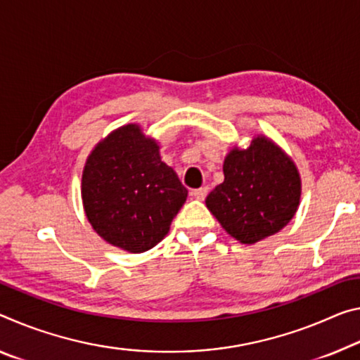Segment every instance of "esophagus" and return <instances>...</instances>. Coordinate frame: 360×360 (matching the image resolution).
<instances>
[{"mask_svg":"<svg viewBox=\"0 0 360 360\" xmlns=\"http://www.w3.org/2000/svg\"><path fill=\"white\" fill-rule=\"evenodd\" d=\"M207 193H208V187L205 186V187H200V189H195L192 192V195L197 198V200H203L205 197H207Z\"/></svg>","mask_w":360,"mask_h":360,"instance_id":"34e87169","label":"esophagus"}]
</instances>
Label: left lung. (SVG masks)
I'll return each instance as SVG.
<instances>
[{
  "mask_svg": "<svg viewBox=\"0 0 360 360\" xmlns=\"http://www.w3.org/2000/svg\"><path fill=\"white\" fill-rule=\"evenodd\" d=\"M224 182L207 197V207L226 232L242 243L274 236L296 213L300 174L285 153L266 138L248 149H233L224 160Z\"/></svg>",
  "mask_w": 360,
  "mask_h": 360,
  "instance_id": "obj_1",
  "label": "left lung"
}]
</instances>
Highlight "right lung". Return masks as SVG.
I'll use <instances>...</instances> for the list:
<instances>
[{
    "mask_svg": "<svg viewBox=\"0 0 360 360\" xmlns=\"http://www.w3.org/2000/svg\"><path fill=\"white\" fill-rule=\"evenodd\" d=\"M82 197L94 231L131 253L155 247L187 198L174 169L160 160L155 141L136 124L99 142L83 171Z\"/></svg>",
    "mask_w": 360,
    "mask_h": 360,
    "instance_id": "obj_1",
    "label": "right lung"
}]
</instances>
